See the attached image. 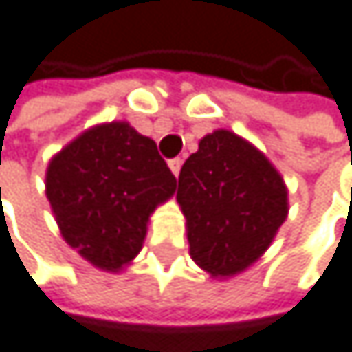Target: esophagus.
Returning a JSON list of instances; mask_svg holds the SVG:
<instances>
[{
	"label": "esophagus",
	"mask_w": 352,
	"mask_h": 352,
	"mask_svg": "<svg viewBox=\"0 0 352 352\" xmlns=\"http://www.w3.org/2000/svg\"><path fill=\"white\" fill-rule=\"evenodd\" d=\"M182 164H184V160H182V158H173V160H168V166H170V170H173L175 177H177V175H179Z\"/></svg>",
	"instance_id": "esophagus-1"
}]
</instances>
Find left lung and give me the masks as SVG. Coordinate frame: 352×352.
<instances>
[{
    "mask_svg": "<svg viewBox=\"0 0 352 352\" xmlns=\"http://www.w3.org/2000/svg\"><path fill=\"white\" fill-rule=\"evenodd\" d=\"M177 202L188 221L192 260L213 276H232L270 247L287 217V190L251 143L215 131L179 173Z\"/></svg>",
    "mask_w": 352,
    "mask_h": 352,
    "instance_id": "obj_1",
    "label": "left lung"
}]
</instances>
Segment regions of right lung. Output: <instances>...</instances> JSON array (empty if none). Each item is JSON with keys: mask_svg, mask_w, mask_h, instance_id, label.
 Instances as JSON below:
<instances>
[{"mask_svg": "<svg viewBox=\"0 0 352 352\" xmlns=\"http://www.w3.org/2000/svg\"><path fill=\"white\" fill-rule=\"evenodd\" d=\"M175 188L177 179L156 143L126 122L86 131L46 173V196L63 239L111 272L141 251L147 219Z\"/></svg>", "mask_w": 352, "mask_h": 352, "instance_id": "obj_1", "label": "right lung"}]
</instances>
